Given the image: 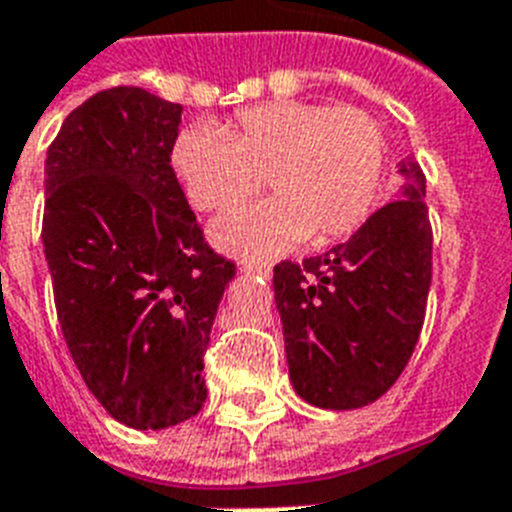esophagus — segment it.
<instances>
[{
	"label": "esophagus",
	"instance_id": "esophagus-1",
	"mask_svg": "<svg viewBox=\"0 0 512 512\" xmlns=\"http://www.w3.org/2000/svg\"><path fill=\"white\" fill-rule=\"evenodd\" d=\"M244 273H252V276L268 278L270 276V265H265V263H247V265H244Z\"/></svg>",
	"mask_w": 512,
	"mask_h": 512
}]
</instances>
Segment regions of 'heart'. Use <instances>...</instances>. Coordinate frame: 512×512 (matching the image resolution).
<instances>
[{
    "label": "heart",
    "instance_id": "obj_1",
    "mask_svg": "<svg viewBox=\"0 0 512 512\" xmlns=\"http://www.w3.org/2000/svg\"><path fill=\"white\" fill-rule=\"evenodd\" d=\"M173 170L197 210H223L260 186L273 199L236 207L210 226L218 249L270 257L350 236L376 205L384 134L357 107L270 102L236 115L223 131L189 126L173 144Z\"/></svg>",
    "mask_w": 512,
    "mask_h": 512
}]
</instances>
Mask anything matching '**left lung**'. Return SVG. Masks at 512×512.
<instances>
[{"mask_svg":"<svg viewBox=\"0 0 512 512\" xmlns=\"http://www.w3.org/2000/svg\"><path fill=\"white\" fill-rule=\"evenodd\" d=\"M397 173L392 202L347 242L273 270L289 381L323 410L376 402L421 336L431 286L426 178L413 157Z\"/></svg>","mask_w":512,"mask_h":512,"instance_id":"1","label":"left lung"}]
</instances>
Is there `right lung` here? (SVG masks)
Returning <instances> with one entry per match:
<instances>
[{"label": "right lung", "mask_w": 512, "mask_h": 512, "mask_svg": "<svg viewBox=\"0 0 512 512\" xmlns=\"http://www.w3.org/2000/svg\"><path fill=\"white\" fill-rule=\"evenodd\" d=\"M181 112L136 86L99 91L44 162L41 242L62 336L99 405L139 431L202 410V357L236 276L170 168Z\"/></svg>", "instance_id": "1"}]
</instances>
